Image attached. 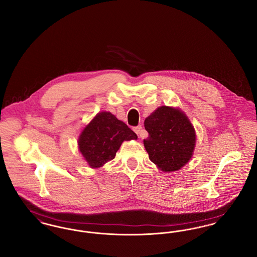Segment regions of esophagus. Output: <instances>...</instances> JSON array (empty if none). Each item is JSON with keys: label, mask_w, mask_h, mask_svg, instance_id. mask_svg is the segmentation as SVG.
Returning a JSON list of instances; mask_svg holds the SVG:
<instances>
[{"label": "esophagus", "mask_w": 257, "mask_h": 257, "mask_svg": "<svg viewBox=\"0 0 257 257\" xmlns=\"http://www.w3.org/2000/svg\"><path fill=\"white\" fill-rule=\"evenodd\" d=\"M134 131L137 133V135H138L139 137H141V138H143V137H144L145 131H144V128H143V126H142V125H139V126L135 127Z\"/></svg>", "instance_id": "1"}]
</instances>
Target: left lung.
<instances>
[{"mask_svg": "<svg viewBox=\"0 0 257 257\" xmlns=\"http://www.w3.org/2000/svg\"><path fill=\"white\" fill-rule=\"evenodd\" d=\"M145 127L148 137L144 145L149 159L162 171H177L192 158L196 133L181 110L160 107L146 118Z\"/></svg>", "mask_w": 257, "mask_h": 257, "instance_id": "8db88e82", "label": "left lung"}]
</instances>
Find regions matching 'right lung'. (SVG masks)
<instances>
[{
    "instance_id": "right-lung-1",
    "label": "right lung",
    "mask_w": 257,
    "mask_h": 257,
    "mask_svg": "<svg viewBox=\"0 0 257 257\" xmlns=\"http://www.w3.org/2000/svg\"><path fill=\"white\" fill-rule=\"evenodd\" d=\"M138 137L113 114L102 111L96 114L79 138V149L89 167L99 168L113 159L123 141Z\"/></svg>"
}]
</instances>
